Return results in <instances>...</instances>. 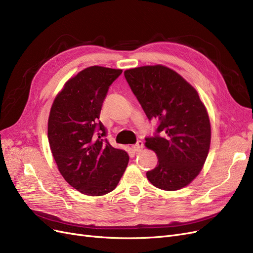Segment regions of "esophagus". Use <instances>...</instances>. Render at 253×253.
I'll use <instances>...</instances> for the list:
<instances>
[{"instance_id":"34e87169","label":"esophagus","mask_w":253,"mask_h":253,"mask_svg":"<svg viewBox=\"0 0 253 253\" xmlns=\"http://www.w3.org/2000/svg\"><path fill=\"white\" fill-rule=\"evenodd\" d=\"M132 149L134 152H140L143 149V142L141 140H138L136 142V144L132 145Z\"/></svg>"}]
</instances>
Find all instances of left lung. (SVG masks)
<instances>
[{
    "mask_svg": "<svg viewBox=\"0 0 253 253\" xmlns=\"http://www.w3.org/2000/svg\"><path fill=\"white\" fill-rule=\"evenodd\" d=\"M125 77L149 120L158 121L155 133L145 137L158 157L148 179L166 191L186 187L201 172L211 140L209 116L197 91L163 65L132 68Z\"/></svg>",
    "mask_w": 253,
    "mask_h": 253,
    "instance_id": "1",
    "label": "left lung"
}]
</instances>
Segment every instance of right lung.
<instances>
[{
  "instance_id": "add662e5",
  "label": "right lung",
  "mask_w": 253,
  "mask_h": 253,
  "mask_svg": "<svg viewBox=\"0 0 253 253\" xmlns=\"http://www.w3.org/2000/svg\"><path fill=\"white\" fill-rule=\"evenodd\" d=\"M121 73L87 67L65 83L51 106L47 133L52 156L64 179L83 194L112 192L126 169L127 153L112 147L99 120L111 84Z\"/></svg>"
}]
</instances>
